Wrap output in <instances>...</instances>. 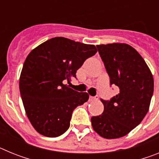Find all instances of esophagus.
<instances>
[{
    "mask_svg": "<svg viewBox=\"0 0 159 159\" xmlns=\"http://www.w3.org/2000/svg\"><path fill=\"white\" fill-rule=\"evenodd\" d=\"M99 99L98 98V96H90V100L91 101H95V100H97V99Z\"/></svg>",
    "mask_w": 159,
    "mask_h": 159,
    "instance_id": "34e87169",
    "label": "esophagus"
}]
</instances>
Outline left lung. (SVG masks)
Returning <instances> with one entry per match:
<instances>
[{
	"instance_id": "8db88e82",
	"label": "left lung",
	"mask_w": 159,
	"mask_h": 159,
	"mask_svg": "<svg viewBox=\"0 0 159 159\" xmlns=\"http://www.w3.org/2000/svg\"><path fill=\"white\" fill-rule=\"evenodd\" d=\"M111 84L119 89L110 101L102 100L104 110L91 119L101 137H123L139 124L149 111L154 92V78L145 60L133 47L124 43L96 45Z\"/></svg>"
}]
</instances>
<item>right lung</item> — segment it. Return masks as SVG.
I'll list each match as a JSON object with an SVG mask.
<instances>
[{
	"instance_id": "add662e5",
	"label": "right lung",
	"mask_w": 159,
	"mask_h": 159,
	"mask_svg": "<svg viewBox=\"0 0 159 159\" xmlns=\"http://www.w3.org/2000/svg\"><path fill=\"white\" fill-rule=\"evenodd\" d=\"M97 52L93 44L54 37L32 49L24 63L19 88L31 124L46 137L61 135L69 128L73 110L88 100L64 84L75 76L84 62Z\"/></svg>"
}]
</instances>
